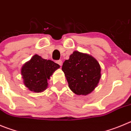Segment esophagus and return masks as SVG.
<instances>
[{
    "instance_id": "1",
    "label": "esophagus",
    "mask_w": 131,
    "mask_h": 131,
    "mask_svg": "<svg viewBox=\"0 0 131 131\" xmlns=\"http://www.w3.org/2000/svg\"><path fill=\"white\" fill-rule=\"evenodd\" d=\"M57 64H59L61 67H62V64H63V61H62L61 60H59V61H57Z\"/></svg>"
}]
</instances>
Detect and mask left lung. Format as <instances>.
<instances>
[{
	"instance_id": "left-lung-1",
	"label": "left lung",
	"mask_w": 131,
	"mask_h": 131,
	"mask_svg": "<svg viewBox=\"0 0 131 131\" xmlns=\"http://www.w3.org/2000/svg\"><path fill=\"white\" fill-rule=\"evenodd\" d=\"M62 70L70 89L77 95L86 96L93 91L101 77L97 60L88 53L74 51L63 63Z\"/></svg>"
}]
</instances>
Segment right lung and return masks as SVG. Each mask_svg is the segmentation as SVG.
Returning a JSON list of instances; mask_svg holds the SVG:
<instances>
[{
    "mask_svg": "<svg viewBox=\"0 0 131 131\" xmlns=\"http://www.w3.org/2000/svg\"><path fill=\"white\" fill-rule=\"evenodd\" d=\"M60 66L51 60L45 59L35 54L21 68L23 83L29 90L42 92L48 87V79Z\"/></svg>",
    "mask_w": 131,
    "mask_h": 131,
    "instance_id": "right-lung-1",
    "label": "right lung"
}]
</instances>
